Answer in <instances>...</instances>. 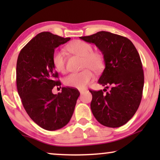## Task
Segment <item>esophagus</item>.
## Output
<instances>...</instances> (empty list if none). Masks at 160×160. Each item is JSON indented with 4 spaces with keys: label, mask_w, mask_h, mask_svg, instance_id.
Masks as SVG:
<instances>
[{
    "label": "esophagus",
    "mask_w": 160,
    "mask_h": 160,
    "mask_svg": "<svg viewBox=\"0 0 160 160\" xmlns=\"http://www.w3.org/2000/svg\"><path fill=\"white\" fill-rule=\"evenodd\" d=\"M79 92H80L81 94H83L85 92V89H80Z\"/></svg>",
    "instance_id": "1"
}]
</instances>
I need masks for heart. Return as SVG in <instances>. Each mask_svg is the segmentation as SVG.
<instances>
[{"instance_id":"obj_1","label":"heart","mask_w":160,"mask_h":160,"mask_svg":"<svg viewBox=\"0 0 160 160\" xmlns=\"http://www.w3.org/2000/svg\"><path fill=\"white\" fill-rule=\"evenodd\" d=\"M67 49L72 53L82 57V68L78 73H71L64 79L67 87L82 89L94 79L92 71L96 73L102 71L105 65V59L102 52L93 51L90 43L82 40H75L67 46ZM52 64L54 68L60 73L66 69V58L62 50H55L52 54Z\"/></svg>"}]
</instances>
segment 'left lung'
Instances as JSON below:
<instances>
[{
    "mask_svg": "<svg viewBox=\"0 0 160 160\" xmlns=\"http://www.w3.org/2000/svg\"><path fill=\"white\" fill-rule=\"evenodd\" d=\"M80 38L95 43L105 59L106 68L98 83L106 89L89 90L94 117L108 128L124 125L137 111L143 95L144 74L136 48L130 39L110 32L100 31ZM109 86L110 91L107 92Z\"/></svg>",
    "mask_w": 160,
    "mask_h": 160,
    "instance_id": "1",
    "label": "left lung"
}]
</instances>
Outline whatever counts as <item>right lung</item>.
<instances>
[{
    "mask_svg": "<svg viewBox=\"0 0 160 160\" xmlns=\"http://www.w3.org/2000/svg\"><path fill=\"white\" fill-rule=\"evenodd\" d=\"M70 39L40 32L22 49L17 59V87L23 107L32 121L47 130H59L68 123L80 95L70 87H62L58 95L52 92L61 85L52 54Z\"/></svg>",
    "mask_w": 160,
    "mask_h": 160,
    "instance_id": "add662e5",
    "label": "right lung"
}]
</instances>
